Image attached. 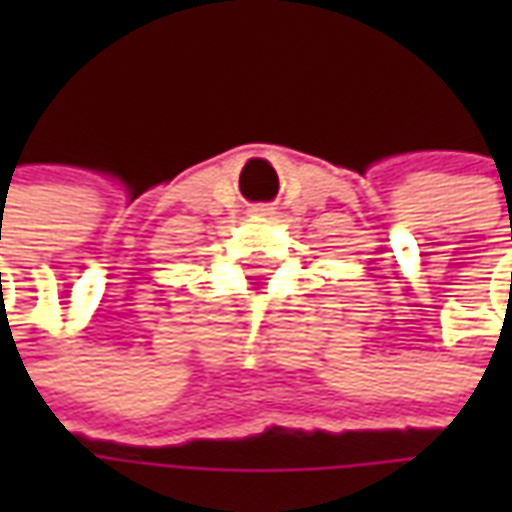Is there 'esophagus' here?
<instances>
[{
  "instance_id": "obj_1",
  "label": "esophagus",
  "mask_w": 512,
  "mask_h": 512,
  "mask_svg": "<svg viewBox=\"0 0 512 512\" xmlns=\"http://www.w3.org/2000/svg\"><path fill=\"white\" fill-rule=\"evenodd\" d=\"M257 213H260V216H274V208L263 205V208H257Z\"/></svg>"
}]
</instances>
